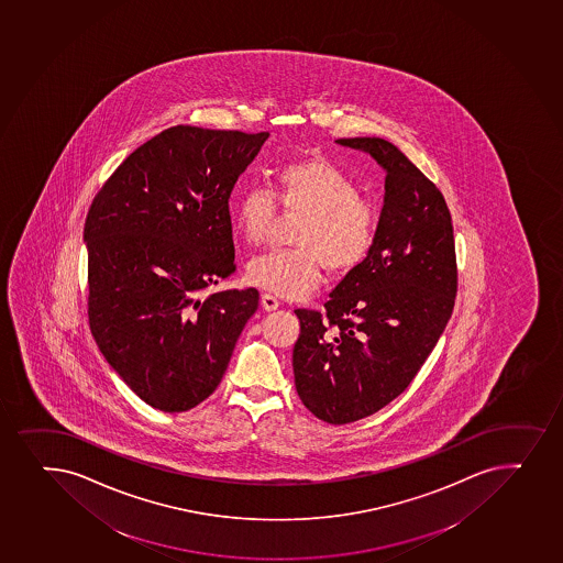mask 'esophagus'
I'll return each mask as SVG.
<instances>
[{
    "instance_id": "34e87169",
    "label": "esophagus",
    "mask_w": 563,
    "mask_h": 563,
    "mask_svg": "<svg viewBox=\"0 0 563 563\" xmlns=\"http://www.w3.org/2000/svg\"><path fill=\"white\" fill-rule=\"evenodd\" d=\"M262 307L267 312H272V310H277L280 307V301H278L277 297L272 296V294H262L261 297Z\"/></svg>"
}]
</instances>
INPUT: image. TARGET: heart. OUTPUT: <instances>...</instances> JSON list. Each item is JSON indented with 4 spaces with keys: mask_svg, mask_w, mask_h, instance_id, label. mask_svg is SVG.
I'll return each mask as SVG.
<instances>
[{
    "mask_svg": "<svg viewBox=\"0 0 563 563\" xmlns=\"http://www.w3.org/2000/svg\"><path fill=\"white\" fill-rule=\"evenodd\" d=\"M357 181L327 157L312 156L278 167L272 194L243 189L232 205V221L247 245L264 242L277 216H301L294 229L296 247L254 256L245 267L253 286L277 296L302 297L329 269L344 277L363 266L375 245L379 212L361 197Z\"/></svg>",
    "mask_w": 563,
    "mask_h": 563,
    "instance_id": "1",
    "label": "heart"
}]
</instances>
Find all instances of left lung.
<instances>
[{
    "label": "left lung",
    "instance_id": "1",
    "mask_svg": "<svg viewBox=\"0 0 563 563\" xmlns=\"http://www.w3.org/2000/svg\"><path fill=\"white\" fill-rule=\"evenodd\" d=\"M336 143L368 152L387 173L368 258L334 288L325 314L296 310L297 394L314 417L340 426L374 415L411 385L454 310L457 264L435 184L382 137Z\"/></svg>",
    "mask_w": 563,
    "mask_h": 563
}]
</instances>
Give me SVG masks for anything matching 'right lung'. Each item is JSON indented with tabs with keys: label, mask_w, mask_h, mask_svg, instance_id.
Listing matches in <instances>:
<instances>
[{
	"label": "right lung",
	"mask_w": 563,
	"mask_h": 563,
	"mask_svg": "<svg viewBox=\"0 0 563 563\" xmlns=\"http://www.w3.org/2000/svg\"><path fill=\"white\" fill-rule=\"evenodd\" d=\"M267 137L167 128L117 167L89 208V327L111 368L154 409L205 401L258 309L256 288H210L236 272L230 194Z\"/></svg>",
	"instance_id": "add662e5"
}]
</instances>
